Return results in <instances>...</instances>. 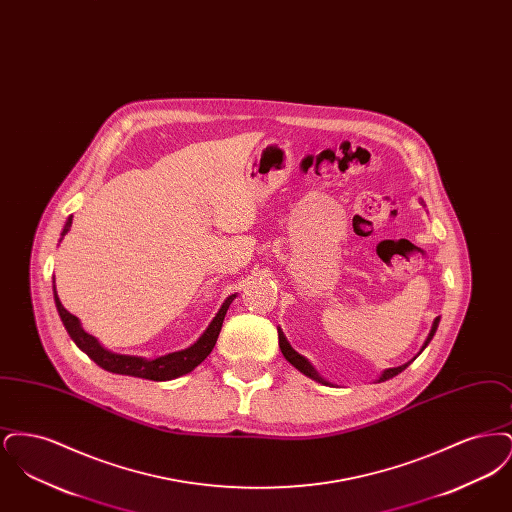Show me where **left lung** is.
I'll list each match as a JSON object with an SVG mask.
<instances>
[{
  "label": "left lung",
  "mask_w": 512,
  "mask_h": 512,
  "mask_svg": "<svg viewBox=\"0 0 512 512\" xmlns=\"http://www.w3.org/2000/svg\"><path fill=\"white\" fill-rule=\"evenodd\" d=\"M439 326V317L434 318V322H432V330H430V334H428V338H426V341L422 343V347H420V351L414 355L413 359L409 361V363H405V365L401 366H393V368H386L380 376H378V380L376 382H386V380H390V378H393V376H397L399 372H403L407 366L411 365L413 363L414 359L426 349V345L432 341V338H434V334H436V330H438ZM278 343H280V349H282V355L286 357V361L290 363V365L295 366L299 372H303L305 376H309L311 380H315V382H318V384H324V386H332L328 380H324L320 374L317 372V368L315 366L311 365L303 355H299L295 349H293L292 345L288 343V340H286V336H284V332L278 328Z\"/></svg>",
  "instance_id": "left-lung-1"
}]
</instances>
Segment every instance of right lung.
<instances>
[{
	"label": "right lung",
	"instance_id": "obj_1",
	"mask_svg": "<svg viewBox=\"0 0 512 512\" xmlns=\"http://www.w3.org/2000/svg\"><path fill=\"white\" fill-rule=\"evenodd\" d=\"M73 226V215L67 219L59 242L69 234ZM53 299H55V307L57 313L61 317V322L65 324L71 340L78 345L80 351H84L96 365L101 366L107 372L113 374H124V376H134V378H146L153 382H165V380H174L180 378L188 372H192L195 366L201 365L207 355L213 351L217 338H219L220 328H222V320L226 317V311L230 307V303L236 299V293L228 295L224 299V303L220 305L219 313L209 322V326L205 328V332L194 341L190 347L174 351L169 355H161L155 359H144V357H136V355H121V353H113L109 349H105L98 338L90 336L80 320L71 315L59 301V295L55 292V278H53Z\"/></svg>",
	"mask_w": 512,
	"mask_h": 512
}]
</instances>
